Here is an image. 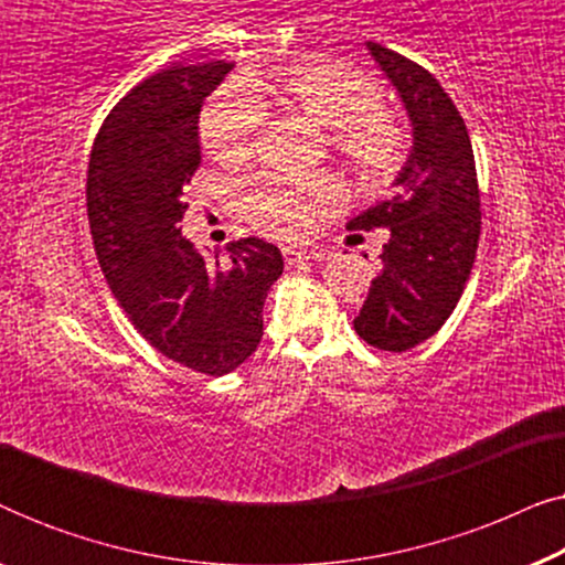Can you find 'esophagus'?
<instances>
[{
    "instance_id": "obj_1",
    "label": "esophagus",
    "mask_w": 565,
    "mask_h": 565,
    "mask_svg": "<svg viewBox=\"0 0 565 565\" xmlns=\"http://www.w3.org/2000/svg\"><path fill=\"white\" fill-rule=\"evenodd\" d=\"M282 257H285V265H303V262H316L323 259V252L319 249H303V246H282Z\"/></svg>"
}]
</instances>
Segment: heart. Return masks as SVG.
I'll return each mask as SVG.
<instances>
[{"label":"heart","mask_w":565,"mask_h":565,"mask_svg":"<svg viewBox=\"0 0 565 565\" xmlns=\"http://www.w3.org/2000/svg\"><path fill=\"white\" fill-rule=\"evenodd\" d=\"M373 76L337 61L303 58L296 64L252 72L242 84L215 92L200 115V141L207 157L238 164L249 157L262 128V103H277L329 128L334 157L365 188L391 180L404 164L406 128L381 105ZM342 198L329 174L292 180L259 174L238 188V211L252 226L273 236H298Z\"/></svg>","instance_id":"obj_1"}]
</instances>
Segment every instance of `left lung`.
<instances>
[{"mask_svg": "<svg viewBox=\"0 0 565 565\" xmlns=\"http://www.w3.org/2000/svg\"><path fill=\"white\" fill-rule=\"evenodd\" d=\"M365 45L406 107L414 143L393 195L347 223L388 231L354 331L377 350L406 352L458 306L481 236V192L466 120L439 82L381 43Z\"/></svg>", "mask_w": 565, "mask_h": 565, "instance_id": "obj_1", "label": "left lung"}]
</instances>
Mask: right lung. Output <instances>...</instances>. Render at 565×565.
Masks as SVG:
<instances>
[{
  "mask_svg": "<svg viewBox=\"0 0 565 565\" xmlns=\"http://www.w3.org/2000/svg\"><path fill=\"white\" fill-rule=\"evenodd\" d=\"M231 68L172 64L143 79L105 118L87 172L89 228L113 296L146 342L205 375L252 358L267 290L282 275L275 244L238 238L221 262L180 228L200 167V107Z\"/></svg>",
  "mask_w": 565,
  "mask_h": 565,
  "instance_id": "right-lung-1",
  "label": "right lung"
}]
</instances>
